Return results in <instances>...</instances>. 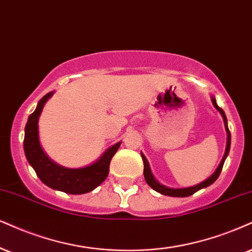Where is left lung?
I'll return each instance as SVG.
<instances>
[{
    "instance_id": "1",
    "label": "left lung",
    "mask_w": 252,
    "mask_h": 252,
    "mask_svg": "<svg viewBox=\"0 0 252 252\" xmlns=\"http://www.w3.org/2000/svg\"><path fill=\"white\" fill-rule=\"evenodd\" d=\"M212 101H213V105L215 106L216 110L219 111L220 113H221V116L223 118V121H224V126H225V131H226V147H225V153H224V155H223L221 163L219 164V167H217V169L213 173L212 176H209V178H208L207 180H204L203 182L198 183V185H196V186H192V187H188V188H169V187H166V186L161 185V183H159L157 181V180H155L154 175L151 172L150 163H148V161H147V159H146L145 155L141 153L142 161H144L145 180H146V182L148 183V186H150L151 188H153L155 191L160 192V194H162V195H167V196L187 197V196H190V195L194 194V192H196L197 190H200V189L206 188V187H208V186L213 185V183L217 180V178L220 176V174H221V172H222L223 164H224V161L226 159V157H228L229 151H230L231 135H230V131H229V128H228V121H226V117H225L224 111H223L221 107H219V105L216 104V100H215V98H214V97H212Z\"/></svg>"
}]
</instances>
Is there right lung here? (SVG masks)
<instances>
[{
    "instance_id": "obj_1",
    "label": "right lung",
    "mask_w": 252,
    "mask_h": 252,
    "mask_svg": "<svg viewBox=\"0 0 252 252\" xmlns=\"http://www.w3.org/2000/svg\"><path fill=\"white\" fill-rule=\"evenodd\" d=\"M54 94L49 92L37 104L35 112L28 118L24 134V153L28 162L35 169L37 176L44 185L55 190L66 194H85L97 188L105 181L110 172V163L121 142H117L105 152L99 159L82 168H66L52 161L39 144L38 118L48 99Z\"/></svg>"
}]
</instances>
